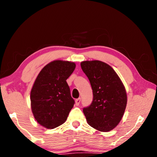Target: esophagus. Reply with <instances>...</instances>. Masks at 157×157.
I'll return each instance as SVG.
<instances>
[{"mask_svg": "<svg viewBox=\"0 0 157 157\" xmlns=\"http://www.w3.org/2000/svg\"><path fill=\"white\" fill-rule=\"evenodd\" d=\"M80 101H81L80 98H78V99L75 100V105H76V106H78L79 105V103H80Z\"/></svg>", "mask_w": 157, "mask_h": 157, "instance_id": "34e87169", "label": "esophagus"}]
</instances>
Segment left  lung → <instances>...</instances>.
Masks as SVG:
<instances>
[{
    "mask_svg": "<svg viewBox=\"0 0 157 157\" xmlns=\"http://www.w3.org/2000/svg\"><path fill=\"white\" fill-rule=\"evenodd\" d=\"M81 67L91 83L94 99L83 112L90 126L100 132H109L120 123L125 111V87L118 74L99 60L83 61Z\"/></svg>",
    "mask_w": 157,
    "mask_h": 157,
    "instance_id": "left-lung-1",
    "label": "left lung"
}]
</instances>
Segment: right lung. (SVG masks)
I'll return each mask as SVG.
<instances>
[{
  "label": "right lung",
  "instance_id": "obj_1",
  "mask_svg": "<svg viewBox=\"0 0 157 157\" xmlns=\"http://www.w3.org/2000/svg\"><path fill=\"white\" fill-rule=\"evenodd\" d=\"M75 63L55 60L41 69L30 91L32 112L37 123L54 129L65 123L75 101L66 82Z\"/></svg>",
  "mask_w": 157,
  "mask_h": 157
}]
</instances>
